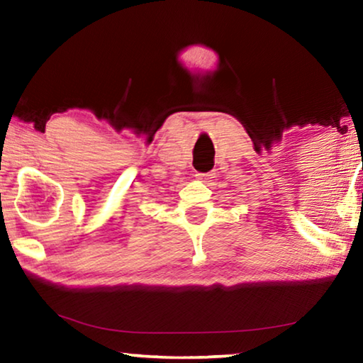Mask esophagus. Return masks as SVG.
Segmentation results:
<instances>
[{
	"label": "esophagus",
	"mask_w": 363,
	"mask_h": 363,
	"mask_svg": "<svg viewBox=\"0 0 363 363\" xmlns=\"http://www.w3.org/2000/svg\"><path fill=\"white\" fill-rule=\"evenodd\" d=\"M210 176H211L210 173H200V171H196V173H195V177H196V179H201V181L208 179V177H210Z\"/></svg>",
	"instance_id": "1"
}]
</instances>
